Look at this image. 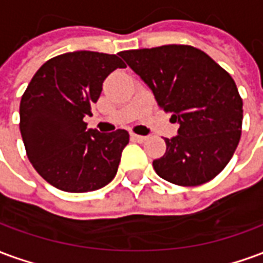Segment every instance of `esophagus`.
Here are the masks:
<instances>
[{
	"label": "esophagus",
	"mask_w": 263,
	"mask_h": 263,
	"mask_svg": "<svg viewBox=\"0 0 263 263\" xmlns=\"http://www.w3.org/2000/svg\"><path fill=\"white\" fill-rule=\"evenodd\" d=\"M131 138L134 139V141H137V142H139V143L145 142V141L148 139L146 137H143V135H137V134H131Z\"/></svg>",
	"instance_id": "1"
}]
</instances>
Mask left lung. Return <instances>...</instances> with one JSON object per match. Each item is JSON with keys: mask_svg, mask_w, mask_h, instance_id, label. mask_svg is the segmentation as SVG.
<instances>
[{"mask_svg": "<svg viewBox=\"0 0 263 263\" xmlns=\"http://www.w3.org/2000/svg\"><path fill=\"white\" fill-rule=\"evenodd\" d=\"M120 56L180 124L176 137L165 138L166 152L154 160L155 172L177 186L214 179L231 160L242 128V98L230 73L189 45L124 50Z\"/></svg>", "mask_w": 263, "mask_h": 263, "instance_id": "1", "label": "left lung"}]
</instances>
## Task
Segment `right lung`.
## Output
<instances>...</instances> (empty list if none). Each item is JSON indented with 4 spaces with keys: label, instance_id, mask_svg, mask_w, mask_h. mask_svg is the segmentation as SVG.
<instances>
[{
    "label": "right lung",
    "instance_id": "obj_1",
    "mask_svg": "<svg viewBox=\"0 0 263 263\" xmlns=\"http://www.w3.org/2000/svg\"><path fill=\"white\" fill-rule=\"evenodd\" d=\"M125 63L118 54L88 50L49 59L32 77L20 105V129L28 159L41 176L69 193L94 192L117 175L125 129H87L104 80Z\"/></svg>",
    "mask_w": 263,
    "mask_h": 263
}]
</instances>
